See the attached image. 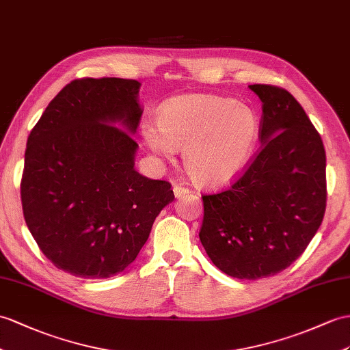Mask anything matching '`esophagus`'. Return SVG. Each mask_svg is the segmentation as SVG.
<instances>
[{"mask_svg": "<svg viewBox=\"0 0 350 350\" xmlns=\"http://www.w3.org/2000/svg\"><path fill=\"white\" fill-rule=\"evenodd\" d=\"M189 193H190V190L187 189V187H184L181 184H174V194L176 199H180V198H183V196L189 194Z\"/></svg>", "mask_w": 350, "mask_h": 350, "instance_id": "34e87169", "label": "esophagus"}]
</instances>
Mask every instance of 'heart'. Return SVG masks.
Here are the masks:
<instances>
[{
  "label": "heart",
  "mask_w": 350,
  "mask_h": 350,
  "mask_svg": "<svg viewBox=\"0 0 350 350\" xmlns=\"http://www.w3.org/2000/svg\"><path fill=\"white\" fill-rule=\"evenodd\" d=\"M156 123L141 126L144 146L163 159L183 148L187 172L202 187L233 181L248 163L260 131L258 116L250 105L209 93L165 102Z\"/></svg>",
  "instance_id": "obj_1"
}]
</instances>
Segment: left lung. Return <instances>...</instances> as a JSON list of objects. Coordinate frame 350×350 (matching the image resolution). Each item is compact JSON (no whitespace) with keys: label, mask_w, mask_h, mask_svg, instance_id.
Listing matches in <instances>:
<instances>
[{"label":"left lung","mask_w":350,"mask_h":350,"mask_svg":"<svg viewBox=\"0 0 350 350\" xmlns=\"http://www.w3.org/2000/svg\"><path fill=\"white\" fill-rule=\"evenodd\" d=\"M262 102L261 148L228 190L202 196L200 242L226 275L273 276L300 257L327 206L325 150L297 99L270 84H251Z\"/></svg>","instance_id":"left-lung-1"}]
</instances>
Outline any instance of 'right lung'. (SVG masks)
Instances as JSON below:
<instances>
[{"label":"right lung","mask_w":350,"mask_h":350,"mask_svg":"<svg viewBox=\"0 0 350 350\" xmlns=\"http://www.w3.org/2000/svg\"><path fill=\"white\" fill-rule=\"evenodd\" d=\"M139 88L116 77L74 80L28 136L23 217L42 254L66 273H122L175 199L167 181L135 169Z\"/></svg>","instance_id":"right-lung-1"}]
</instances>
